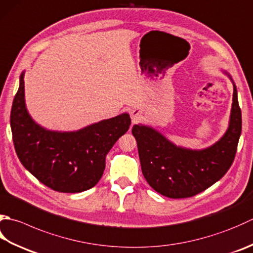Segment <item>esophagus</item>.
Wrapping results in <instances>:
<instances>
[{
	"instance_id": "1",
	"label": "esophagus",
	"mask_w": 253,
	"mask_h": 253,
	"mask_svg": "<svg viewBox=\"0 0 253 253\" xmlns=\"http://www.w3.org/2000/svg\"><path fill=\"white\" fill-rule=\"evenodd\" d=\"M139 116H140V112H139V111L133 110V111L131 112V120H132L133 123L139 120Z\"/></svg>"
}]
</instances>
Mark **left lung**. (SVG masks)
I'll use <instances>...</instances> for the list:
<instances>
[{"instance_id":"left-lung-1","label":"left lung","mask_w":253,"mask_h":253,"mask_svg":"<svg viewBox=\"0 0 253 253\" xmlns=\"http://www.w3.org/2000/svg\"><path fill=\"white\" fill-rule=\"evenodd\" d=\"M232 96L228 129L206 149L176 147L152 127L133 125L142 174L153 190L170 199H185L209 189L226 174L235 159L242 124L235 84Z\"/></svg>"}]
</instances>
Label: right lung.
Returning a JSON list of instances; mask_svg holds the SVG:
<instances>
[{"mask_svg":"<svg viewBox=\"0 0 253 253\" xmlns=\"http://www.w3.org/2000/svg\"><path fill=\"white\" fill-rule=\"evenodd\" d=\"M24 73L11 111L15 151L22 165L42 184L62 193H79L100 181L105 158L130 126L127 113L78 131L47 130L35 123L25 105Z\"/></svg>","mask_w":253,"mask_h":253,"instance_id":"right-lung-1","label":"right lung"}]
</instances>
